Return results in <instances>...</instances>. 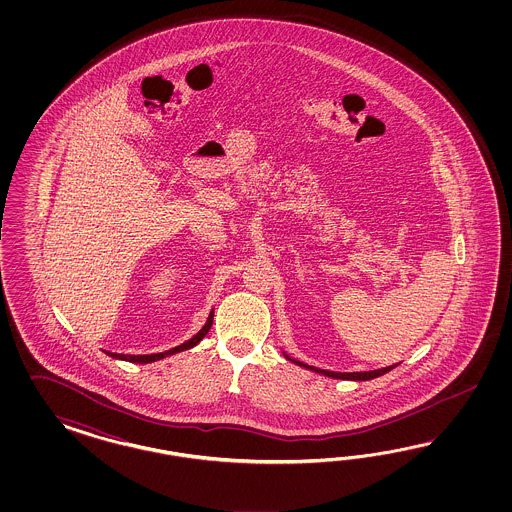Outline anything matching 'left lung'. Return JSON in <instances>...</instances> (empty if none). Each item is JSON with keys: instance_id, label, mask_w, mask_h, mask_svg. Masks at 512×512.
I'll use <instances>...</instances> for the list:
<instances>
[{"instance_id": "obj_1", "label": "left lung", "mask_w": 512, "mask_h": 512, "mask_svg": "<svg viewBox=\"0 0 512 512\" xmlns=\"http://www.w3.org/2000/svg\"><path fill=\"white\" fill-rule=\"evenodd\" d=\"M283 355H285L287 360L295 362L296 366H302V368H306V370L321 373V375L332 377V379H343V381H370V379H375V377L385 375V373L390 372V370H394V368L398 366V364H392V366L381 368V370H372V372H330V370H321V368H315V366H308V364H304V362H300V360H295V358L289 357L287 353H283Z\"/></svg>"}]
</instances>
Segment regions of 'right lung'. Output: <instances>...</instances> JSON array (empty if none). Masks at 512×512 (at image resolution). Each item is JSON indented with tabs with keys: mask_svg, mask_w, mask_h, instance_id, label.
<instances>
[{
	"mask_svg": "<svg viewBox=\"0 0 512 512\" xmlns=\"http://www.w3.org/2000/svg\"><path fill=\"white\" fill-rule=\"evenodd\" d=\"M212 321H214V310L210 311L206 323H204V326H202L201 330H199L193 338H189V340L184 341L182 345L172 347V349L163 351V353H154V355H120V353H110V351H105V353H107L109 357L116 358V360H127V362H135V364H150V362H155V360H161V358L171 357V355H176V353L187 351V349L195 347L197 343H201L202 338L208 334V330H210V326H212Z\"/></svg>",
	"mask_w": 512,
	"mask_h": 512,
	"instance_id": "add662e5",
	"label": "right lung"
}]
</instances>
